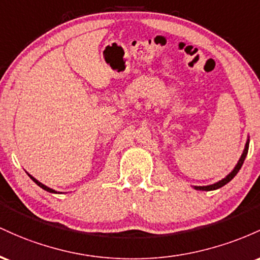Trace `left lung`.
<instances>
[{"mask_svg": "<svg viewBox=\"0 0 260 260\" xmlns=\"http://www.w3.org/2000/svg\"><path fill=\"white\" fill-rule=\"evenodd\" d=\"M248 147H249V140H247L246 147H244L243 153H242L240 161H238L237 165H236V167L233 168V171H232L231 173H230L229 176H227L226 178H223V179L218 180V182L215 183V184L206 185V186H194V189H197V190H206V191H209V190H216V189L221 188V186H223V185H226L229 182H231L233 178H235L236 174H237L238 172H240L242 165H243L244 159H246V156H247V153H248Z\"/></svg>", "mask_w": 260, "mask_h": 260, "instance_id": "left-lung-1", "label": "left lung"}]
</instances>
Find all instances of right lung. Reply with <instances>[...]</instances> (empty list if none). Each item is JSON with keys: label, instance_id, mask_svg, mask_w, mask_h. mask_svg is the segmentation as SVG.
Returning a JSON list of instances; mask_svg holds the SVG:
<instances>
[{"label": "right lung", "instance_id": "obj_1", "mask_svg": "<svg viewBox=\"0 0 260 260\" xmlns=\"http://www.w3.org/2000/svg\"><path fill=\"white\" fill-rule=\"evenodd\" d=\"M28 176H29V177H30V179H33V182H34V183H36V184H38V185H39V186H40V188H43V189H44V190L49 191V193H57V191H56V190H54V189H51V188H49V186L44 185V184H43V183H40V182H39V180H37V179H36V178H34V177H31V176H30V174H28Z\"/></svg>", "mask_w": 260, "mask_h": 260}]
</instances>
